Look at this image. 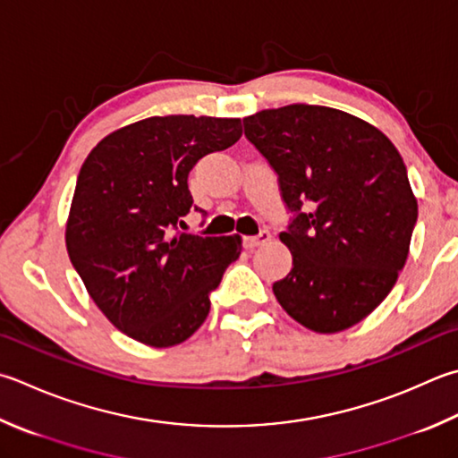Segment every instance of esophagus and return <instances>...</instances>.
<instances>
[{
    "instance_id": "esophagus-1",
    "label": "esophagus",
    "mask_w": 458,
    "mask_h": 458,
    "mask_svg": "<svg viewBox=\"0 0 458 458\" xmlns=\"http://www.w3.org/2000/svg\"><path fill=\"white\" fill-rule=\"evenodd\" d=\"M269 239H271V233L267 231V229H263V231L259 233V235H255V237H245V239H243V247L249 249V251H251V249H257V247L265 245Z\"/></svg>"
}]
</instances>
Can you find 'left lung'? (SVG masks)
I'll return each instance as SVG.
<instances>
[{
  "label": "left lung",
  "instance_id": "obj_1",
  "mask_svg": "<svg viewBox=\"0 0 458 458\" xmlns=\"http://www.w3.org/2000/svg\"><path fill=\"white\" fill-rule=\"evenodd\" d=\"M243 125L291 215L279 237L293 269L273 283L279 305L317 333L363 321L391 293L417 225L399 151L373 125L321 106L265 109Z\"/></svg>",
  "mask_w": 458,
  "mask_h": 458
}]
</instances>
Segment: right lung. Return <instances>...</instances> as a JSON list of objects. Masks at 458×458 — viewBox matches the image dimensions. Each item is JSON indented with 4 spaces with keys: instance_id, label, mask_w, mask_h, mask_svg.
I'll return each instance as SVG.
<instances>
[{
    "instance_id": "right-lung-1",
    "label": "right lung",
    "mask_w": 458,
    "mask_h": 458,
    "mask_svg": "<svg viewBox=\"0 0 458 458\" xmlns=\"http://www.w3.org/2000/svg\"><path fill=\"white\" fill-rule=\"evenodd\" d=\"M241 133V119L149 117L107 135L85 159L67 253L95 305L131 339L174 347L209 315L211 293L239 257L241 239L179 231L193 209L187 177Z\"/></svg>"
}]
</instances>
